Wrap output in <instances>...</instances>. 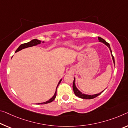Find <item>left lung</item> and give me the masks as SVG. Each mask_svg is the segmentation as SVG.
Segmentation results:
<instances>
[{
  "label": "left lung",
  "mask_w": 128,
  "mask_h": 128,
  "mask_svg": "<svg viewBox=\"0 0 128 128\" xmlns=\"http://www.w3.org/2000/svg\"><path fill=\"white\" fill-rule=\"evenodd\" d=\"M98 40H99V42H102L103 43H104L105 45L109 47V50H110V51L111 52V54H112V58H113V62H114V57H113L112 54V50H111V48H110V45H109V44L108 42H107L104 39H103L102 38H101L100 37H98ZM75 78H74V83H73V90H74V93L75 95H76V96H78L79 98H83V99H92V98H94L95 97H96L98 96V95H100V94H101L103 92H104V90L102 91V92H101L100 93H98V94H93V95H88V94H82V93L80 92V91H79L78 90V89L76 88V86H75Z\"/></svg>",
  "instance_id": "obj_1"
}]
</instances>
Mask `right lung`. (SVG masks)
<instances>
[{"instance_id": "right-lung-1", "label": "right lung", "mask_w": 128, "mask_h": 128, "mask_svg": "<svg viewBox=\"0 0 128 128\" xmlns=\"http://www.w3.org/2000/svg\"><path fill=\"white\" fill-rule=\"evenodd\" d=\"M40 42H41V41L40 40H38L37 39H34L31 40V42H28L27 43H24V44H22L20 45L19 47H18V49L16 50V52H17L18 51H19V50H22L24 49V48H27V47H30V46H36L38 45V44H40ZM61 81L62 80H60L59 82H58V86H57V88H56V92L54 93V96L52 97L49 100L46 101V102H42V103H39L38 104H48V103H50V102H51L53 101L54 99L56 98V92H57V88H58V85L61 82Z\"/></svg>"}]
</instances>
